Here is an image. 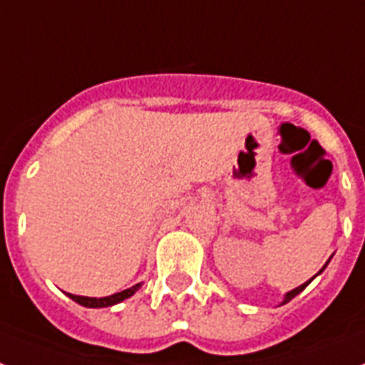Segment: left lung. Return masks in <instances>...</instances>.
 <instances>
[{
    "mask_svg": "<svg viewBox=\"0 0 365 365\" xmlns=\"http://www.w3.org/2000/svg\"><path fill=\"white\" fill-rule=\"evenodd\" d=\"M311 279H313V277H311ZM311 279H309V281H311ZM309 281H307V283H304V285L296 287L294 290H290V292H287V296H285V300H283V304H287V302H290V300H292V298H294L296 294H300L302 290H304V289H306L307 285H309Z\"/></svg>",
    "mask_w": 365,
    "mask_h": 365,
    "instance_id": "obj_1",
    "label": "left lung"
}]
</instances>
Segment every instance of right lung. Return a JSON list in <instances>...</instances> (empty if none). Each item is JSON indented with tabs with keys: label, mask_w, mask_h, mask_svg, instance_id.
Returning a JSON list of instances; mask_svg holds the SVG:
<instances>
[{
	"label": "right lung",
	"mask_w": 365,
	"mask_h": 365,
	"mask_svg": "<svg viewBox=\"0 0 365 365\" xmlns=\"http://www.w3.org/2000/svg\"><path fill=\"white\" fill-rule=\"evenodd\" d=\"M140 285H135L131 289H125L121 290V292H115L112 296H106V298H88V296H75V294H69L76 304L80 306H86V307H108V306H114V304H120L121 300H125L129 296H133L138 290Z\"/></svg>",
	"instance_id": "right-lung-1"
}]
</instances>
